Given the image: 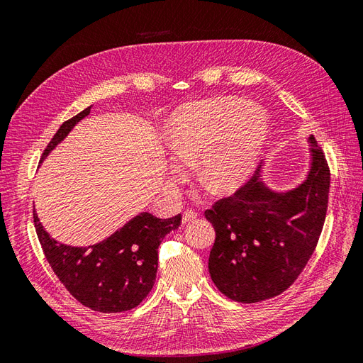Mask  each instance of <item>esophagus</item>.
<instances>
[{
  "label": "esophagus",
  "mask_w": 363,
  "mask_h": 363,
  "mask_svg": "<svg viewBox=\"0 0 363 363\" xmlns=\"http://www.w3.org/2000/svg\"><path fill=\"white\" fill-rule=\"evenodd\" d=\"M199 216V213H196L195 211H192V208H186V211L183 212V216H182V221L183 224H188L191 221H194V219Z\"/></svg>",
  "instance_id": "esophagus-1"
}]
</instances>
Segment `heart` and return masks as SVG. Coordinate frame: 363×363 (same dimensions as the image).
<instances>
[{
  "label": "heart",
  "instance_id": "obj_1",
  "mask_svg": "<svg viewBox=\"0 0 363 363\" xmlns=\"http://www.w3.org/2000/svg\"><path fill=\"white\" fill-rule=\"evenodd\" d=\"M268 135V116L257 104L239 98H216L183 107L167 130L174 155L172 182L186 177L199 160L196 177L211 191H228L255 169Z\"/></svg>",
  "mask_w": 363,
  "mask_h": 363
}]
</instances>
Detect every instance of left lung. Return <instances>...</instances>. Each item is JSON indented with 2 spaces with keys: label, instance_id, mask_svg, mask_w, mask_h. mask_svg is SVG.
Listing matches in <instances>:
<instances>
[{
  "label": "left lung",
  "instance_id": "left-lung-1",
  "mask_svg": "<svg viewBox=\"0 0 363 363\" xmlns=\"http://www.w3.org/2000/svg\"><path fill=\"white\" fill-rule=\"evenodd\" d=\"M309 142L311 169L298 188L274 192L256 172L204 212L216 233L208 272L230 300L257 303L280 295L313 255L325 221L330 169L316 139Z\"/></svg>",
  "mask_w": 363,
  "mask_h": 363
}]
</instances>
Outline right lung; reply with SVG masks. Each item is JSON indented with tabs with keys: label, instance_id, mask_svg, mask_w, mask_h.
I'll return each instance as SVG.
<instances>
[{
	"label": "right lung",
	"instance_id": "add662e5",
	"mask_svg": "<svg viewBox=\"0 0 363 363\" xmlns=\"http://www.w3.org/2000/svg\"><path fill=\"white\" fill-rule=\"evenodd\" d=\"M91 107L65 121L43 151L42 160L91 113ZM33 219L43 255L63 286L77 301L103 313L125 312L142 303L156 281L160 242L182 224V215L160 219L142 212L101 242L71 247L52 239L35 211Z\"/></svg>",
	"mask_w": 363,
	"mask_h": 363
}]
</instances>
